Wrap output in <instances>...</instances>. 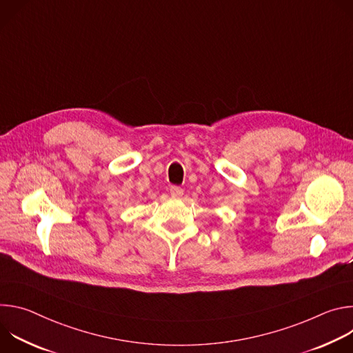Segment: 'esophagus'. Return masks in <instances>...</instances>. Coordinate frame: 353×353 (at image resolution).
<instances>
[{
	"label": "esophagus",
	"mask_w": 353,
	"mask_h": 353,
	"mask_svg": "<svg viewBox=\"0 0 353 353\" xmlns=\"http://www.w3.org/2000/svg\"><path fill=\"white\" fill-rule=\"evenodd\" d=\"M183 194H184V190H183L181 187H179V185H172V187H170V195H172V196L180 198Z\"/></svg>",
	"instance_id": "34e87169"
}]
</instances>
